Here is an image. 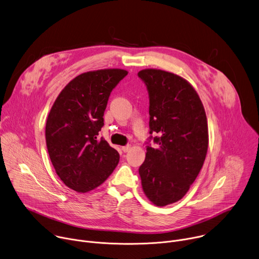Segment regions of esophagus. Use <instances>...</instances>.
<instances>
[{
    "mask_svg": "<svg viewBox=\"0 0 259 259\" xmlns=\"http://www.w3.org/2000/svg\"><path fill=\"white\" fill-rule=\"evenodd\" d=\"M122 150H123V152H124V153H127V152H129V151L131 150V144H128V145H125V146H123V147H122Z\"/></svg>",
    "mask_w": 259,
    "mask_h": 259,
    "instance_id": "esophagus-1",
    "label": "esophagus"
}]
</instances>
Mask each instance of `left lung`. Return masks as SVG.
<instances>
[{
  "instance_id": "obj_1",
  "label": "left lung",
  "mask_w": 259,
  "mask_h": 259,
  "mask_svg": "<svg viewBox=\"0 0 259 259\" xmlns=\"http://www.w3.org/2000/svg\"><path fill=\"white\" fill-rule=\"evenodd\" d=\"M150 96V133L157 147L147 146L139 167L144 195L158 207L186 195L203 167L208 150L205 108L195 88L173 72L145 68L138 72Z\"/></svg>"
}]
</instances>
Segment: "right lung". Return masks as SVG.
<instances>
[{
  "instance_id": "obj_1",
  "label": "right lung",
  "mask_w": 259,
  "mask_h": 259,
  "mask_svg": "<svg viewBox=\"0 0 259 259\" xmlns=\"http://www.w3.org/2000/svg\"><path fill=\"white\" fill-rule=\"evenodd\" d=\"M127 73L121 68L83 72L61 90L50 109L49 157L62 182L77 193L98 188L119 163V153L97 135L110 92Z\"/></svg>"
}]
</instances>
